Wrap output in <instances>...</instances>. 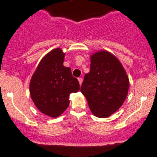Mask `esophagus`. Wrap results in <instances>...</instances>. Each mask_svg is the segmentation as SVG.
I'll list each match as a JSON object with an SVG mask.
<instances>
[{
  "label": "esophagus",
  "mask_w": 157,
  "mask_h": 157,
  "mask_svg": "<svg viewBox=\"0 0 157 157\" xmlns=\"http://www.w3.org/2000/svg\"><path fill=\"white\" fill-rule=\"evenodd\" d=\"M78 81H79V83H80V85H81V84H82V77H79Z\"/></svg>",
  "instance_id": "esophagus-1"
}]
</instances>
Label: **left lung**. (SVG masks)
Returning a JSON list of instances; mask_svg holds the SVG:
<instances>
[{
	"label": "left lung",
	"mask_w": 157,
	"mask_h": 157,
	"mask_svg": "<svg viewBox=\"0 0 157 157\" xmlns=\"http://www.w3.org/2000/svg\"><path fill=\"white\" fill-rule=\"evenodd\" d=\"M129 89V79L122 65L109 52L90 56V71L85 74L80 91L95 116L108 117L120 108Z\"/></svg>",
	"instance_id": "obj_1"
}]
</instances>
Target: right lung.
I'll return each instance as SVG.
<instances>
[{
    "label": "right lung",
    "mask_w": 157,
    "mask_h": 157,
    "mask_svg": "<svg viewBox=\"0 0 157 157\" xmlns=\"http://www.w3.org/2000/svg\"><path fill=\"white\" fill-rule=\"evenodd\" d=\"M65 53L56 48L40 61L29 84L31 98L41 112L56 118L69 105V94L80 90L78 80L63 65Z\"/></svg>",
    "instance_id": "add662e5"
}]
</instances>
